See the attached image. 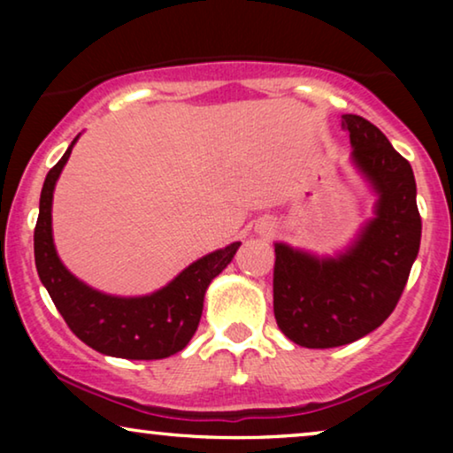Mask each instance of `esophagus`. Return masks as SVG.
<instances>
[{
	"label": "esophagus",
	"mask_w": 453,
	"mask_h": 453,
	"mask_svg": "<svg viewBox=\"0 0 453 453\" xmlns=\"http://www.w3.org/2000/svg\"><path fill=\"white\" fill-rule=\"evenodd\" d=\"M270 231H272V228H264V231H262V233H265V234H270Z\"/></svg>",
	"instance_id": "obj_1"
}]
</instances>
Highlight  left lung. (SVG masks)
<instances>
[{"mask_svg":"<svg viewBox=\"0 0 453 453\" xmlns=\"http://www.w3.org/2000/svg\"><path fill=\"white\" fill-rule=\"evenodd\" d=\"M342 127L352 163L377 194L375 216L336 257L274 245L276 324L305 349L350 344L380 327L398 305L420 247L411 163L363 117L342 115Z\"/></svg>","mask_w":453,"mask_h":453,"instance_id":"1","label":"left lung"}]
</instances>
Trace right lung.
<instances>
[{
  "mask_svg": "<svg viewBox=\"0 0 453 453\" xmlns=\"http://www.w3.org/2000/svg\"><path fill=\"white\" fill-rule=\"evenodd\" d=\"M76 142L78 135L42 183L35 226V264L42 287L70 330L90 349L129 361L175 355L197 330L208 284L231 264L241 243L200 257L152 295L113 296L90 288L61 264L51 228L53 189Z\"/></svg>",
  "mask_w": 453,
  "mask_h": 453,
  "instance_id": "add662e5",
  "label": "right lung"
}]
</instances>
